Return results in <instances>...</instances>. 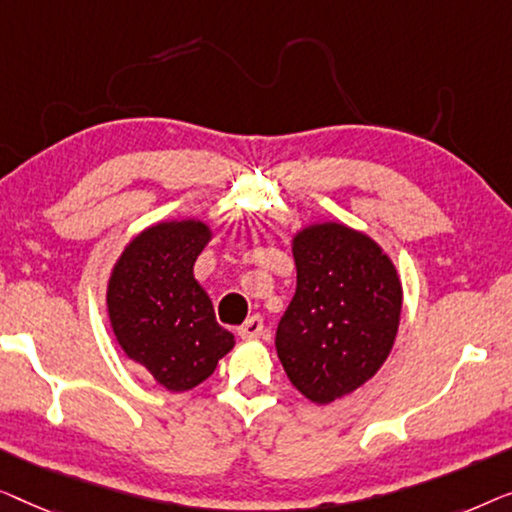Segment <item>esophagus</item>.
<instances>
[{
  "instance_id": "esophagus-1",
  "label": "esophagus",
  "mask_w": 512,
  "mask_h": 512,
  "mask_svg": "<svg viewBox=\"0 0 512 512\" xmlns=\"http://www.w3.org/2000/svg\"><path fill=\"white\" fill-rule=\"evenodd\" d=\"M262 331H264V320L259 318V315H253V318H248L239 327V336L246 338V341H248V338H259V336H262Z\"/></svg>"
}]
</instances>
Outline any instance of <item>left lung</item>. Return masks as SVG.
I'll return each mask as SVG.
<instances>
[{"mask_svg":"<svg viewBox=\"0 0 512 512\" xmlns=\"http://www.w3.org/2000/svg\"><path fill=\"white\" fill-rule=\"evenodd\" d=\"M297 292L276 329L290 383L313 403L355 392L392 352L401 320L397 266L371 236L341 222L292 239Z\"/></svg>","mask_w":512,"mask_h":512,"instance_id":"left-lung-1","label":"left lung"}]
</instances>
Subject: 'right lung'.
<instances>
[{
	"label": "right lung",
	"instance_id": "obj_1",
	"mask_svg": "<svg viewBox=\"0 0 512 512\" xmlns=\"http://www.w3.org/2000/svg\"><path fill=\"white\" fill-rule=\"evenodd\" d=\"M208 241L211 227L201 220L157 222L127 243L109 278L106 306L120 348L169 392L204 383L234 348L194 278Z\"/></svg>",
	"mask_w": 512,
	"mask_h": 512
}]
</instances>
